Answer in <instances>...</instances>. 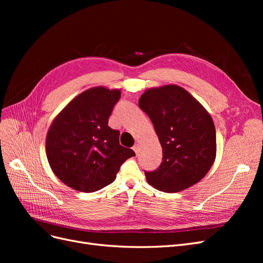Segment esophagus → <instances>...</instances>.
I'll return each mask as SVG.
<instances>
[{
    "label": "esophagus",
    "mask_w": 263,
    "mask_h": 263,
    "mask_svg": "<svg viewBox=\"0 0 263 263\" xmlns=\"http://www.w3.org/2000/svg\"><path fill=\"white\" fill-rule=\"evenodd\" d=\"M133 150L135 151V154L138 155V153H139V146H138V145H135V146L133 147Z\"/></svg>",
    "instance_id": "obj_1"
}]
</instances>
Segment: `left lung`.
<instances>
[{
    "label": "left lung",
    "instance_id": "8db88e82",
    "mask_svg": "<svg viewBox=\"0 0 263 263\" xmlns=\"http://www.w3.org/2000/svg\"><path fill=\"white\" fill-rule=\"evenodd\" d=\"M139 107L153 122L162 147V162L145 171L149 184L163 192H179L205 177L216 157V130L211 115L178 85L149 89Z\"/></svg>",
    "mask_w": 263,
    "mask_h": 263
}]
</instances>
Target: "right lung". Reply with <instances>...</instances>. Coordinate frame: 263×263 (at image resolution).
<instances>
[{
  "label": "right lung",
  "mask_w": 263,
  "mask_h": 263,
  "mask_svg": "<svg viewBox=\"0 0 263 263\" xmlns=\"http://www.w3.org/2000/svg\"><path fill=\"white\" fill-rule=\"evenodd\" d=\"M121 98L119 90L93 87L63 108L48 130L46 155L65 184L95 192L116 179L121 165L135 153L119 145V132L108 118Z\"/></svg>",
  "instance_id": "add662e5"
}]
</instances>
